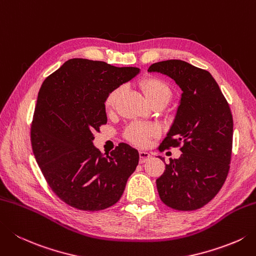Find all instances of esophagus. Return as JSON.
Returning <instances> with one entry per match:
<instances>
[{
    "label": "esophagus",
    "instance_id": "esophagus-1",
    "mask_svg": "<svg viewBox=\"0 0 256 256\" xmlns=\"http://www.w3.org/2000/svg\"><path fill=\"white\" fill-rule=\"evenodd\" d=\"M140 163H145L148 160L151 158V154L145 151H140Z\"/></svg>",
    "mask_w": 256,
    "mask_h": 256
}]
</instances>
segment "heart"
<instances>
[{"instance_id": "obj_1", "label": "heart", "mask_w": 256, "mask_h": 256, "mask_svg": "<svg viewBox=\"0 0 256 256\" xmlns=\"http://www.w3.org/2000/svg\"><path fill=\"white\" fill-rule=\"evenodd\" d=\"M143 93L151 104L156 102L168 103L172 98V88L165 80L158 76H148L143 78L140 83ZM123 93V88L118 86L108 94L105 98V108L108 110H113ZM158 128L153 124L133 122L125 128L123 136L128 142L136 145V146H146L151 138L158 136Z\"/></svg>"}]
</instances>
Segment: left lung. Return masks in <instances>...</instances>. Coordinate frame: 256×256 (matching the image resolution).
Here are the masks:
<instances>
[{"mask_svg": "<svg viewBox=\"0 0 256 256\" xmlns=\"http://www.w3.org/2000/svg\"><path fill=\"white\" fill-rule=\"evenodd\" d=\"M150 72L172 78L181 103L158 151L180 148L156 180L160 198L178 211H194L214 198L228 178L232 158L233 118L226 98L206 70L181 60L152 64ZM163 160L162 158H160Z\"/></svg>", "mask_w": 256, "mask_h": 256, "instance_id": "obj_1", "label": "left lung"}]
</instances>
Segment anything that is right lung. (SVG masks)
<instances>
[{
    "label": "right lung",
    "instance_id": "right-lung-1",
    "mask_svg": "<svg viewBox=\"0 0 256 256\" xmlns=\"http://www.w3.org/2000/svg\"><path fill=\"white\" fill-rule=\"evenodd\" d=\"M138 71L71 58L44 80L31 124L32 150L48 186L70 206L91 212L112 206L136 168L138 152L128 144L102 154L92 141L108 122V94Z\"/></svg>",
    "mask_w": 256,
    "mask_h": 256
}]
</instances>
